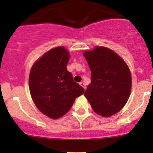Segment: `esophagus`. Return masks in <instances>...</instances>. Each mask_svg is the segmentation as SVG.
I'll return each mask as SVG.
<instances>
[{
  "instance_id": "1",
  "label": "esophagus",
  "mask_w": 153,
  "mask_h": 153,
  "mask_svg": "<svg viewBox=\"0 0 153 153\" xmlns=\"http://www.w3.org/2000/svg\"><path fill=\"white\" fill-rule=\"evenodd\" d=\"M80 85H81V86L84 89H85V84H84V82H80Z\"/></svg>"
}]
</instances>
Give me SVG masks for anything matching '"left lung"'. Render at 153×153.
Instances as JSON below:
<instances>
[{
	"label": "left lung",
	"mask_w": 153,
	"mask_h": 153,
	"mask_svg": "<svg viewBox=\"0 0 153 153\" xmlns=\"http://www.w3.org/2000/svg\"><path fill=\"white\" fill-rule=\"evenodd\" d=\"M91 72L85 98L98 114L108 117L127 103L131 88L130 71L123 59L110 49L96 47L83 54Z\"/></svg>",
	"instance_id": "left-lung-1"
}]
</instances>
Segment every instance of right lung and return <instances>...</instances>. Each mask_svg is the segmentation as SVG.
I'll list each match as a JSON object with an SVG mask.
<instances>
[{
    "instance_id": "add662e5",
    "label": "right lung",
    "mask_w": 153,
    "mask_h": 153,
    "mask_svg": "<svg viewBox=\"0 0 153 153\" xmlns=\"http://www.w3.org/2000/svg\"><path fill=\"white\" fill-rule=\"evenodd\" d=\"M69 59L68 50L57 47L46 52L31 69L29 85L31 98L38 109L51 119L65 114L75 99L85 91L67 70Z\"/></svg>"
}]
</instances>
